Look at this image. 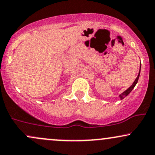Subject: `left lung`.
Listing matches in <instances>:
<instances>
[{
	"label": "left lung",
	"instance_id": "left-lung-1",
	"mask_svg": "<svg viewBox=\"0 0 155 155\" xmlns=\"http://www.w3.org/2000/svg\"><path fill=\"white\" fill-rule=\"evenodd\" d=\"M140 70H139V73H138V76L136 77V80L134 81V82L133 83V84L131 85L130 87L129 88H127V90H125V91H124L122 93H121L120 95H119V97H120V100H122V99H124V97H126V96H127L130 94V92L132 90H133V88L135 87V86H136V84L137 83H138V78H139V76H140Z\"/></svg>",
	"mask_w": 155,
	"mask_h": 155
}]
</instances>
